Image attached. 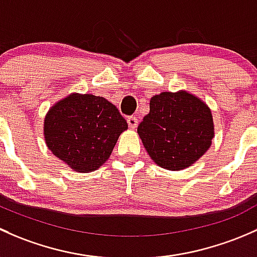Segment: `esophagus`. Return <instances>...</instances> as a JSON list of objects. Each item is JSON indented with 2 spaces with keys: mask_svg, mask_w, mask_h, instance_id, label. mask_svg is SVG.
Listing matches in <instances>:
<instances>
[{
  "mask_svg": "<svg viewBox=\"0 0 257 257\" xmlns=\"http://www.w3.org/2000/svg\"><path fill=\"white\" fill-rule=\"evenodd\" d=\"M127 123H128L130 128H136L137 123H139V120H137V117H135V116H128Z\"/></svg>",
  "mask_w": 257,
  "mask_h": 257,
  "instance_id": "esophagus-1",
  "label": "esophagus"
}]
</instances>
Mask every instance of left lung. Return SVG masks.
<instances>
[{"label": "left lung", "instance_id": "1", "mask_svg": "<svg viewBox=\"0 0 257 257\" xmlns=\"http://www.w3.org/2000/svg\"><path fill=\"white\" fill-rule=\"evenodd\" d=\"M150 157L169 171L189 167L208 151L214 137L209 107L187 91L152 96L150 112L137 127Z\"/></svg>", "mask_w": 257, "mask_h": 257}]
</instances>
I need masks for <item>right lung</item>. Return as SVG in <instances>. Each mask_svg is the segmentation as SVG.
<instances>
[{
	"mask_svg": "<svg viewBox=\"0 0 257 257\" xmlns=\"http://www.w3.org/2000/svg\"><path fill=\"white\" fill-rule=\"evenodd\" d=\"M125 130L127 122L115 105L91 94L69 95L57 102L44 120L47 146L81 173L104 165Z\"/></svg>",
	"mask_w": 257,
	"mask_h": 257,
	"instance_id": "obj_1",
	"label": "right lung"
}]
</instances>
